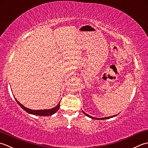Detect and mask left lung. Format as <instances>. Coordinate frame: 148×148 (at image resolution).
I'll list each match as a JSON object with an SVG mask.
<instances>
[{"label": "left lung", "instance_id": "obj_1", "mask_svg": "<svg viewBox=\"0 0 148 148\" xmlns=\"http://www.w3.org/2000/svg\"><path fill=\"white\" fill-rule=\"evenodd\" d=\"M82 112L85 114L86 116H87V117H90V118H91V119H98V120H99V119H109V118H111V117H114V116H116L117 115H115V116H110V117H102V118H98V117H92V116H89V115H88V114H87L86 112H84V111L82 110Z\"/></svg>", "mask_w": 148, "mask_h": 148}]
</instances>
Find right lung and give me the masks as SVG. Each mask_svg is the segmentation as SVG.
I'll list each match as a JSON object with an SVG mask.
<instances>
[{"label": "right lung", "instance_id": "1", "mask_svg": "<svg viewBox=\"0 0 148 148\" xmlns=\"http://www.w3.org/2000/svg\"><path fill=\"white\" fill-rule=\"evenodd\" d=\"M15 100L16 101L17 103L24 110L26 111L27 112L29 113V114H33V115H36V116H52V115H53V114H55L57 112V111L59 110V108L60 107V103H59L56 107H53L52 108H50V109L31 110V109H30V108H27L25 107H24L23 105L21 104L16 98H15Z\"/></svg>", "mask_w": 148, "mask_h": 148}]
</instances>
